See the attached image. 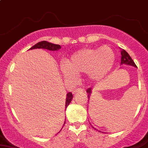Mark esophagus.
I'll return each instance as SVG.
<instances>
[{"instance_id": "1", "label": "esophagus", "mask_w": 148, "mask_h": 148, "mask_svg": "<svg viewBox=\"0 0 148 148\" xmlns=\"http://www.w3.org/2000/svg\"><path fill=\"white\" fill-rule=\"evenodd\" d=\"M84 91V90L82 89V88H77V89H76L75 90L73 91V94H74V95H76V94H77V93H81Z\"/></svg>"}]
</instances>
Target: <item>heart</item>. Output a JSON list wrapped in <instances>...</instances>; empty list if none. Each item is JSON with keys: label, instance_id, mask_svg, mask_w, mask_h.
<instances>
[{"label": "heart", "instance_id": "1", "mask_svg": "<svg viewBox=\"0 0 148 148\" xmlns=\"http://www.w3.org/2000/svg\"><path fill=\"white\" fill-rule=\"evenodd\" d=\"M116 56L108 46L99 49L86 48L77 51L68 62L62 65V71L65 78L75 79L80 74H87L91 80H100L111 71Z\"/></svg>", "mask_w": 148, "mask_h": 148}]
</instances>
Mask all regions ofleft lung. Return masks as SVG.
Instances as JSON below:
<instances>
[{"label": "left lung", "instance_id": "1", "mask_svg": "<svg viewBox=\"0 0 148 148\" xmlns=\"http://www.w3.org/2000/svg\"><path fill=\"white\" fill-rule=\"evenodd\" d=\"M121 64H128V65H131V66L133 67H137L136 66V64H135L134 62V61L132 59V58L130 57V56L128 54V53L126 52V50H124V49H121ZM86 92L88 93V98H89L90 96V94L92 92V89L91 88H89V89L86 90ZM94 128V127H92ZM95 130H96L95 128H94Z\"/></svg>", "mask_w": 148, "mask_h": 148}]
</instances>
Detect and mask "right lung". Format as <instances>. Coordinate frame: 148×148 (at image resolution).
Listing matches in <instances>:
<instances>
[{"label":"right lung","instance_id":"obj_1","mask_svg":"<svg viewBox=\"0 0 148 148\" xmlns=\"http://www.w3.org/2000/svg\"><path fill=\"white\" fill-rule=\"evenodd\" d=\"M48 49V50L51 51H56L59 50V49H61V46L58 45V44H54V43H49V42L45 41H40L39 43H36L35 45L33 46L32 47H31L29 49ZM73 99V95H72L71 92H68L66 95V100H65V109H66L67 107L69 105L71 99ZM63 128V127H62Z\"/></svg>","mask_w":148,"mask_h":148}]
</instances>
